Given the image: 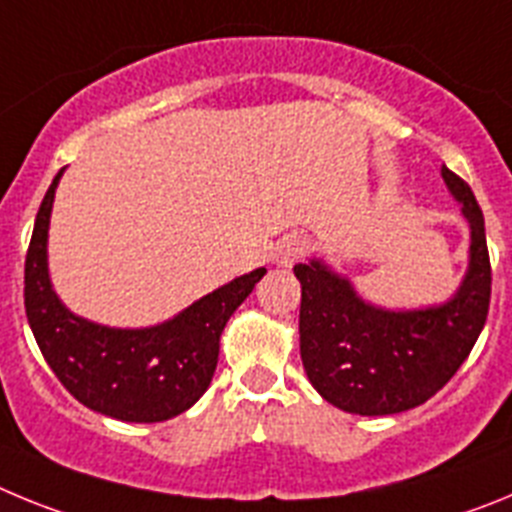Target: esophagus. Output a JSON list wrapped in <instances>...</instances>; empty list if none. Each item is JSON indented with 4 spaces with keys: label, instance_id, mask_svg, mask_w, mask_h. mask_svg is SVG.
I'll return each instance as SVG.
<instances>
[{
    "label": "esophagus",
    "instance_id": "34e87169",
    "mask_svg": "<svg viewBox=\"0 0 512 512\" xmlns=\"http://www.w3.org/2000/svg\"><path fill=\"white\" fill-rule=\"evenodd\" d=\"M305 251H307V241L302 238V235H287V238H282L277 251H274V261L282 266H292L295 261H300L302 256H305Z\"/></svg>",
    "mask_w": 512,
    "mask_h": 512
}]
</instances>
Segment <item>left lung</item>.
<instances>
[{"mask_svg": "<svg viewBox=\"0 0 512 512\" xmlns=\"http://www.w3.org/2000/svg\"><path fill=\"white\" fill-rule=\"evenodd\" d=\"M441 176L472 230L467 277L449 302L382 310L323 261L295 266L302 366L323 400L346 413L395 415L423 405L454 377L485 328L492 292L485 215L461 176L446 166Z\"/></svg>", "mask_w": 512, "mask_h": 512, "instance_id": "obj_1", "label": "left lung"}]
</instances>
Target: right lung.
<instances>
[{"label": "right lung", "mask_w": 512, "mask_h": 512, "mask_svg": "<svg viewBox=\"0 0 512 512\" xmlns=\"http://www.w3.org/2000/svg\"><path fill=\"white\" fill-rule=\"evenodd\" d=\"M58 171L40 202L25 256L27 323L58 382L89 410L125 423H161L205 395L220 333L266 269L233 279L153 328H107L69 310L48 277V223Z\"/></svg>", "instance_id": "obj_1"}]
</instances>
